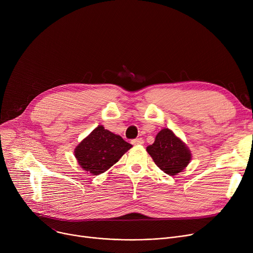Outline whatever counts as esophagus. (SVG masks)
<instances>
[{"label":"esophagus","mask_w":253,"mask_h":253,"mask_svg":"<svg viewBox=\"0 0 253 253\" xmlns=\"http://www.w3.org/2000/svg\"><path fill=\"white\" fill-rule=\"evenodd\" d=\"M131 142L133 145H141V144H143V139L142 138H136V139L132 140Z\"/></svg>","instance_id":"esophagus-1"}]
</instances>
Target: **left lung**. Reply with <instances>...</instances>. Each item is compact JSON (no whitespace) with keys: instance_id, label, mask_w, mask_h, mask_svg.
Returning <instances> with one entry per match:
<instances>
[{"instance_id":"1","label":"left lung","mask_w":253,"mask_h":253,"mask_svg":"<svg viewBox=\"0 0 253 253\" xmlns=\"http://www.w3.org/2000/svg\"><path fill=\"white\" fill-rule=\"evenodd\" d=\"M147 152L155 164L171 176L181 172L192 159V153L187 144L168 128L158 132L154 143L149 145Z\"/></svg>"}]
</instances>
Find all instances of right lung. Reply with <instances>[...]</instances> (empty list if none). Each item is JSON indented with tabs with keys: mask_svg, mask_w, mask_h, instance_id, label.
Wrapping results in <instances>:
<instances>
[{
	"mask_svg": "<svg viewBox=\"0 0 253 253\" xmlns=\"http://www.w3.org/2000/svg\"><path fill=\"white\" fill-rule=\"evenodd\" d=\"M132 145L102 125H98L80 142L74 153L81 168L90 174L99 175L116 164Z\"/></svg>",
	"mask_w": 253,
	"mask_h": 253,
	"instance_id": "right-lung-1",
	"label": "right lung"
}]
</instances>
